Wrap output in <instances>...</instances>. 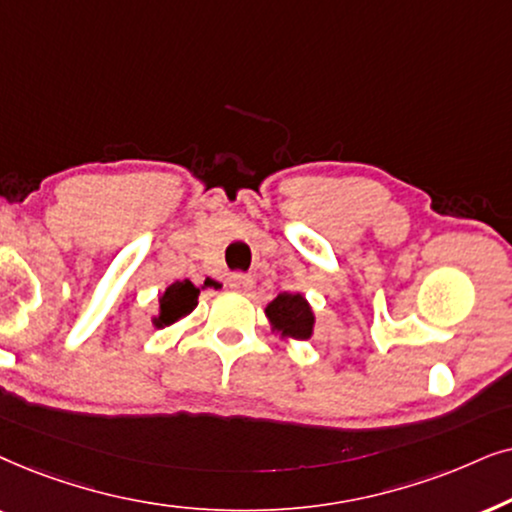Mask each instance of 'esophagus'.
I'll use <instances>...</instances> for the list:
<instances>
[{"label":"esophagus","instance_id":"obj_1","mask_svg":"<svg viewBox=\"0 0 512 512\" xmlns=\"http://www.w3.org/2000/svg\"><path fill=\"white\" fill-rule=\"evenodd\" d=\"M229 288L234 292H248L252 288V276L248 274H231Z\"/></svg>","mask_w":512,"mask_h":512}]
</instances>
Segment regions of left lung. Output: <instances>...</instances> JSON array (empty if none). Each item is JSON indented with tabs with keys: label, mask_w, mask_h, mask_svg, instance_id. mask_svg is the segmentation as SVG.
Wrapping results in <instances>:
<instances>
[{
	"label": "left lung",
	"mask_w": 512,
	"mask_h": 512,
	"mask_svg": "<svg viewBox=\"0 0 512 512\" xmlns=\"http://www.w3.org/2000/svg\"><path fill=\"white\" fill-rule=\"evenodd\" d=\"M269 318L271 332H276L281 339H295L306 342L313 337L316 327V313H313L309 299L302 292H281L274 302L264 309Z\"/></svg>",
	"instance_id": "8db88e82"
}]
</instances>
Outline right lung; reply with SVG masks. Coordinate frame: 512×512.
Masks as SVG:
<instances>
[{"label": "right lung", "instance_id": "right-lung-1", "mask_svg": "<svg viewBox=\"0 0 512 512\" xmlns=\"http://www.w3.org/2000/svg\"><path fill=\"white\" fill-rule=\"evenodd\" d=\"M215 285L217 283L210 281V278L201 285V288H196L189 278H185V281L170 283L168 288L159 295V313H154L152 316V325L168 327V325L177 323V320L189 316V313L196 309V304H199L201 290L215 288Z\"/></svg>", "mask_w": 512, "mask_h": 512}]
</instances>
